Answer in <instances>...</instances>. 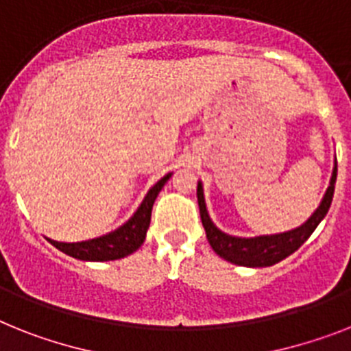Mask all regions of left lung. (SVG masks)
Segmentation results:
<instances>
[{
	"label": "left lung",
	"mask_w": 351,
	"mask_h": 351,
	"mask_svg": "<svg viewBox=\"0 0 351 351\" xmlns=\"http://www.w3.org/2000/svg\"><path fill=\"white\" fill-rule=\"evenodd\" d=\"M335 179H337V161L334 165V172L330 179V186L326 188V193L323 201L317 206V210L311 215V219L301 224L300 228L285 233L278 234H260V237H251V239H242V237H231L224 233L213 224V221L208 215L206 202H204V192H202V182H197V202H199V211H201V221L206 231V239L210 242L211 249L215 251L221 258L234 263V265H244V267H269L274 263L282 262L289 254L305 244L306 239L314 233L325 215L328 213L332 197L335 190Z\"/></svg>",
	"instance_id": "obj_1"
}]
</instances>
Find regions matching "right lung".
Masks as SVG:
<instances>
[{
    "label": "right lung",
    "mask_w": 351,
    "mask_h": 351,
    "mask_svg": "<svg viewBox=\"0 0 351 351\" xmlns=\"http://www.w3.org/2000/svg\"><path fill=\"white\" fill-rule=\"evenodd\" d=\"M170 178H172V173H167L165 178L159 179L154 186L150 188L149 193L145 195L143 202L136 210L134 215L130 217L125 224L120 226L118 230L104 234V237H98V239L84 240V242H71L69 244V242H57V240L51 239H48V242H51V245H55L62 253L77 260H86V262H107V260L129 256L143 244L156 197Z\"/></svg>",
    "instance_id": "add662e5"
}]
</instances>
